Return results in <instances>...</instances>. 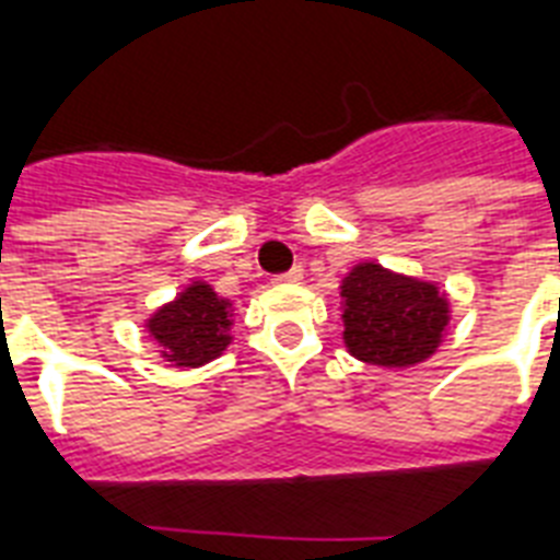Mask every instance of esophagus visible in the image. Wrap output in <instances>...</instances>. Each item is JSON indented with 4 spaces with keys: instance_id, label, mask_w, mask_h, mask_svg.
<instances>
[{
    "instance_id": "esophagus-1",
    "label": "esophagus",
    "mask_w": 560,
    "mask_h": 560,
    "mask_svg": "<svg viewBox=\"0 0 560 560\" xmlns=\"http://www.w3.org/2000/svg\"><path fill=\"white\" fill-rule=\"evenodd\" d=\"M302 276H305V270L302 267H293V270L281 272V276H276V281H284V284H293V281H302Z\"/></svg>"
}]
</instances>
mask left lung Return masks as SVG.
<instances>
[{
  "label": "left lung",
  "instance_id": "8db88e82",
  "mask_svg": "<svg viewBox=\"0 0 560 560\" xmlns=\"http://www.w3.org/2000/svg\"><path fill=\"white\" fill-rule=\"evenodd\" d=\"M342 340L372 366H412L439 349L447 299L427 281L360 264L342 281Z\"/></svg>",
  "mask_w": 560,
  "mask_h": 560
}]
</instances>
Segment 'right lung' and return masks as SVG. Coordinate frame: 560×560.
<instances>
[{"label": "right lung", "instance_id": "right-lung-1", "mask_svg": "<svg viewBox=\"0 0 560 560\" xmlns=\"http://www.w3.org/2000/svg\"><path fill=\"white\" fill-rule=\"evenodd\" d=\"M229 302L209 284L194 281L171 305L160 307L148 323V331L162 346V358L174 366H202L229 346Z\"/></svg>", "mask_w": 560, "mask_h": 560}]
</instances>
